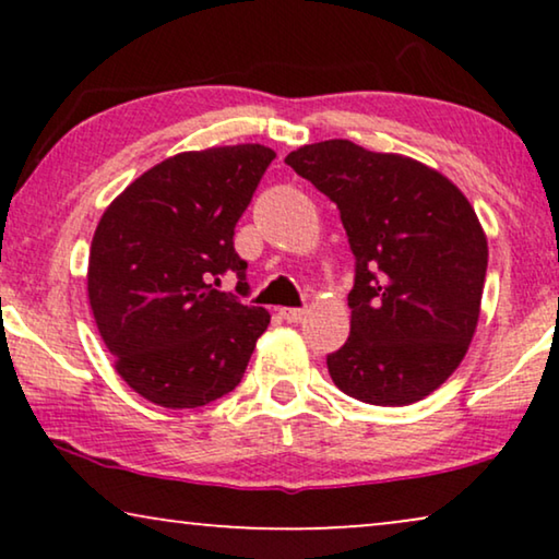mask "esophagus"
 <instances>
[{"label":"esophagus","instance_id":"34e87169","mask_svg":"<svg viewBox=\"0 0 559 559\" xmlns=\"http://www.w3.org/2000/svg\"><path fill=\"white\" fill-rule=\"evenodd\" d=\"M280 316L285 318L287 323H300V320L308 316V310H302V308H282Z\"/></svg>","mask_w":559,"mask_h":559}]
</instances>
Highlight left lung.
<instances>
[{
	"label": "left lung",
	"instance_id": "8db88e82",
	"mask_svg": "<svg viewBox=\"0 0 559 559\" xmlns=\"http://www.w3.org/2000/svg\"><path fill=\"white\" fill-rule=\"evenodd\" d=\"M285 163L338 205L356 257L333 384L379 407L425 400L461 366L480 316L488 241L468 198L435 167L350 140L305 144Z\"/></svg>",
	"mask_w": 559,
	"mask_h": 559
}]
</instances>
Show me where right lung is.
Masks as SVG:
<instances>
[{
    "label": "right lung",
    "instance_id": "1",
    "mask_svg": "<svg viewBox=\"0 0 559 559\" xmlns=\"http://www.w3.org/2000/svg\"><path fill=\"white\" fill-rule=\"evenodd\" d=\"M274 159L264 144L180 152L121 190L98 221L88 302L114 369L167 409L203 407L239 384L270 312L218 293L247 285L234 226Z\"/></svg>",
    "mask_w": 559,
    "mask_h": 559
}]
</instances>
